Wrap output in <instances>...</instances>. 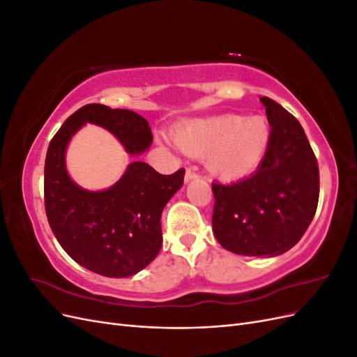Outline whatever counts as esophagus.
<instances>
[{
	"label": "esophagus",
	"instance_id": "34e87169",
	"mask_svg": "<svg viewBox=\"0 0 357 357\" xmlns=\"http://www.w3.org/2000/svg\"><path fill=\"white\" fill-rule=\"evenodd\" d=\"M197 177H198L197 172H193L192 169H186V174H185V181H186V183H189L190 180L197 178Z\"/></svg>",
	"mask_w": 357,
	"mask_h": 357
}]
</instances>
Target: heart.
I'll list each match as a JSON object with an SVG mask.
<instances>
[{"instance_id": "1", "label": "heart", "mask_w": 357, "mask_h": 357, "mask_svg": "<svg viewBox=\"0 0 357 357\" xmlns=\"http://www.w3.org/2000/svg\"><path fill=\"white\" fill-rule=\"evenodd\" d=\"M174 142L185 155L205 159L214 177L235 181L261 165L269 143V126L262 116L222 114L178 126Z\"/></svg>"}]
</instances>
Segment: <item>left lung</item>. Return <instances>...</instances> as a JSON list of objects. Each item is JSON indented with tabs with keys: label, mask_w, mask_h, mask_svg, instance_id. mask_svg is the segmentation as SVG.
<instances>
[{
	"label": "left lung",
	"mask_w": 357,
	"mask_h": 357,
	"mask_svg": "<svg viewBox=\"0 0 357 357\" xmlns=\"http://www.w3.org/2000/svg\"><path fill=\"white\" fill-rule=\"evenodd\" d=\"M269 143L261 165L247 178L213 183V232L226 250L277 256L305 234L319 202V165L304 128L282 105L262 96Z\"/></svg>",
	"instance_id": "1"
}]
</instances>
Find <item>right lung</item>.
<instances>
[{"mask_svg": "<svg viewBox=\"0 0 357 357\" xmlns=\"http://www.w3.org/2000/svg\"><path fill=\"white\" fill-rule=\"evenodd\" d=\"M86 123L110 131L129 155H142L153 142L144 117L102 104L73 113L52 138L45 164V207L58 243L79 265L104 277L122 278L142 271L162 245L160 215L183 186L185 169L162 176L135 160L105 190H86L70 178L66 150Z\"/></svg>", "mask_w": 357, "mask_h": 357, "instance_id": "1", "label": "right lung"}]
</instances>
